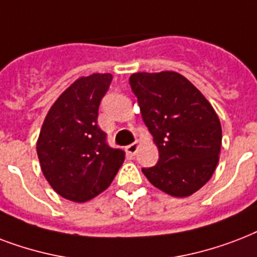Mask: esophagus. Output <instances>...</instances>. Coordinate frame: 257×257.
Returning <instances> with one entry per match:
<instances>
[{"label":"esophagus","instance_id":"esophagus-1","mask_svg":"<svg viewBox=\"0 0 257 257\" xmlns=\"http://www.w3.org/2000/svg\"><path fill=\"white\" fill-rule=\"evenodd\" d=\"M137 150H138V142H134L128 145V146H126L127 154H130V156H135Z\"/></svg>","mask_w":257,"mask_h":257}]
</instances>
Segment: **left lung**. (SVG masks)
<instances>
[{
  "label": "left lung",
  "mask_w": 257,
  "mask_h": 257,
  "mask_svg": "<svg viewBox=\"0 0 257 257\" xmlns=\"http://www.w3.org/2000/svg\"><path fill=\"white\" fill-rule=\"evenodd\" d=\"M130 85L160 153L156 166L143 168V174L170 196L196 193L210 180L221 150V124L213 107L172 71L133 73Z\"/></svg>",
  "instance_id": "left-lung-1"
}]
</instances>
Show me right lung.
<instances>
[{
  "label": "right lung",
  "mask_w": 257,
  "mask_h": 257,
  "mask_svg": "<svg viewBox=\"0 0 257 257\" xmlns=\"http://www.w3.org/2000/svg\"><path fill=\"white\" fill-rule=\"evenodd\" d=\"M110 73H93L69 85L48 111L37 141L41 170L53 190L85 202L106 190L124 161L97 126V111L110 88Z\"/></svg>",
  "instance_id": "obj_1"
}]
</instances>
